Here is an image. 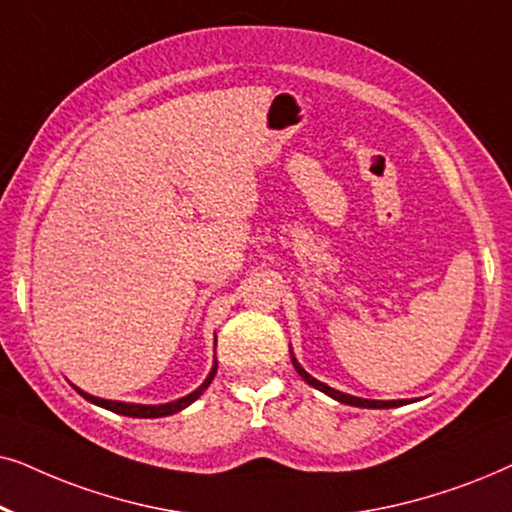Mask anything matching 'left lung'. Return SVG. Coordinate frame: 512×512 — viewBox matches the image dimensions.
Segmentation results:
<instances>
[{"label":"left lung","instance_id":"8db88e82","mask_svg":"<svg viewBox=\"0 0 512 512\" xmlns=\"http://www.w3.org/2000/svg\"><path fill=\"white\" fill-rule=\"evenodd\" d=\"M291 361H293V368L298 370V375L303 377V380H305L307 384H312L314 389L324 391V394H328V396L335 398V401H340V403L356 405V408H398V405H403V403H405V401H368V398H356V396L342 394V391H338V389H331V387H326L324 382L314 380V377H312L310 373H307V370L300 368V363H298L296 359H293V356H291Z\"/></svg>","mask_w":512,"mask_h":512}]
</instances>
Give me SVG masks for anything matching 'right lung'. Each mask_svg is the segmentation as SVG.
Listing matches in <instances>:
<instances>
[{
	"label": "right lung",
	"mask_w": 512,
	"mask_h": 512,
	"mask_svg": "<svg viewBox=\"0 0 512 512\" xmlns=\"http://www.w3.org/2000/svg\"><path fill=\"white\" fill-rule=\"evenodd\" d=\"M216 375V366L212 368V373H209V377L205 382L200 384L198 389L193 391V394H188L184 398H179V401H172V403H165V405H135V403H121V401H104V398H95L90 394H83L81 389H76L83 398H88L90 403L100 405V408H107L111 412H116V415H125V417H167V415H174V412L184 410L186 405H191L195 398H200L202 391H205L209 384H212Z\"/></svg>",
	"instance_id": "1"
}]
</instances>
